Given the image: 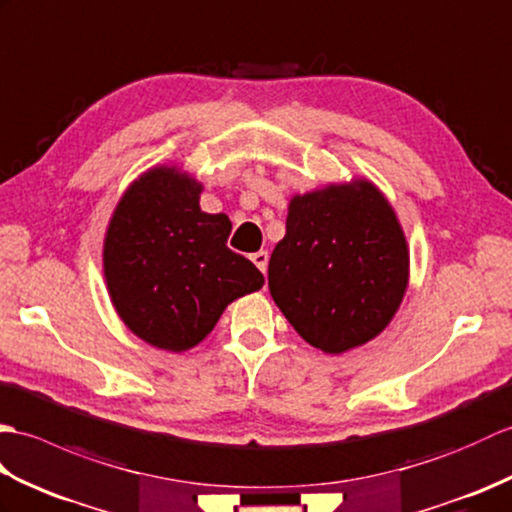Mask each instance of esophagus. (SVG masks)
I'll list each match as a JSON object with an SVG mask.
<instances>
[{
  "instance_id": "esophagus-1",
  "label": "esophagus",
  "mask_w": 512,
  "mask_h": 512,
  "mask_svg": "<svg viewBox=\"0 0 512 512\" xmlns=\"http://www.w3.org/2000/svg\"><path fill=\"white\" fill-rule=\"evenodd\" d=\"M252 260H254V265L263 271V274H267V263H269V254L267 252H256V254H252Z\"/></svg>"
}]
</instances>
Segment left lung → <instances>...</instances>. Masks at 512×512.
<instances>
[{
	"label": "left lung",
	"instance_id": "1",
	"mask_svg": "<svg viewBox=\"0 0 512 512\" xmlns=\"http://www.w3.org/2000/svg\"><path fill=\"white\" fill-rule=\"evenodd\" d=\"M410 247L396 212L368 179L293 195L287 234L269 258L282 315L326 355L363 346L399 311Z\"/></svg>",
	"mask_w": 512,
	"mask_h": 512
}]
</instances>
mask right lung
I'll use <instances>...</instances> for the list:
<instances>
[{"label":"right lung","mask_w":512,"mask_h":512,"mask_svg":"<svg viewBox=\"0 0 512 512\" xmlns=\"http://www.w3.org/2000/svg\"><path fill=\"white\" fill-rule=\"evenodd\" d=\"M201 190L179 166L149 168L124 190L102 245L120 320L168 352L195 348L227 304L265 285L252 260L227 247V214L201 210Z\"/></svg>","instance_id":"1"}]
</instances>
